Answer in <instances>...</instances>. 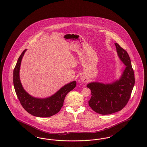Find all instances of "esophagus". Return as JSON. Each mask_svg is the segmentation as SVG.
<instances>
[{"label": "esophagus", "mask_w": 147, "mask_h": 147, "mask_svg": "<svg viewBox=\"0 0 147 147\" xmlns=\"http://www.w3.org/2000/svg\"><path fill=\"white\" fill-rule=\"evenodd\" d=\"M81 80H82V82H86V78H84L83 77H81Z\"/></svg>", "instance_id": "34e87169"}]
</instances>
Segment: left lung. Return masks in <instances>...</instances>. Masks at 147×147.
Masks as SVG:
<instances>
[{
    "mask_svg": "<svg viewBox=\"0 0 147 147\" xmlns=\"http://www.w3.org/2000/svg\"><path fill=\"white\" fill-rule=\"evenodd\" d=\"M115 45L119 59L126 66L121 77L111 84L91 82L86 85L92 95L89 105L93 111L104 115L118 112L127 105L135 83L129 56L118 43Z\"/></svg>",
    "mask_w": 147,
    "mask_h": 147,
    "instance_id": "8db88e82",
    "label": "left lung"
}]
</instances>
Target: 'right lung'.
I'll return each instance as SVG.
<instances>
[{
  "mask_svg": "<svg viewBox=\"0 0 147 147\" xmlns=\"http://www.w3.org/2000/svg\"><path fill=\"white\" fill-rule=\"evenodd\" d=\"M26 51L25 49L18 58L13 71V83L16 95L23 108L31 115L40 117L52 116L60 111L66 95L76 86L77 82L65 85L49 98H40L31 96L24 89L19 76L21 60Z\"/></svg>",
  "mask_w": 147,
  "mask_h": 147,
  "instance_id": "add662e5",
  "label": "right lung"
}]
</instances>
